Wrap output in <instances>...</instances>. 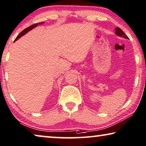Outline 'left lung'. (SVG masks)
<instances>
[{"label": "left lung", "mask_w": 146, "mask_h": 146, "mask_svg": "<svg viewBox=\"0 0 146 146\" xmlns=\"http://www.w3.org/2000/svg\"><path fill=\"white\" fill-rule=\"evenodd\" d=\"M115 35L119 36H121V37L127 38V39L129 38L127 36L125 35V34L123 32V31H122L120 28H119V27H116L115 28Z\"/></svg>", "instance_id": "left-lung-1"}]
</instances>
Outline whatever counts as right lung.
Listing matches in <instances>:
<instances>
[{"mask_svg":"<svg viewBox=\"0 0 146 146\" xmlns=\"http://www.w3.org/2000/svg\"><path fill=\"white\" fill-rule=\"evenodd\" d=\"M43 22H42V23H36V24H34V25H31V26H30V27H29L28 28H27V29H25V30H23L22 32L18 36H17V38H15V41H16V40H17L19 39V38H20L21 36H23V35H25V34L26 33H27L29 32V31H31L33 29H34V28H35L36 27H37L38 25H41V24H43Z\"/></svg>","mask_w":146,"mask_h":146,"instance_id":"obj_1","label":"right lung"}]
</instances>
